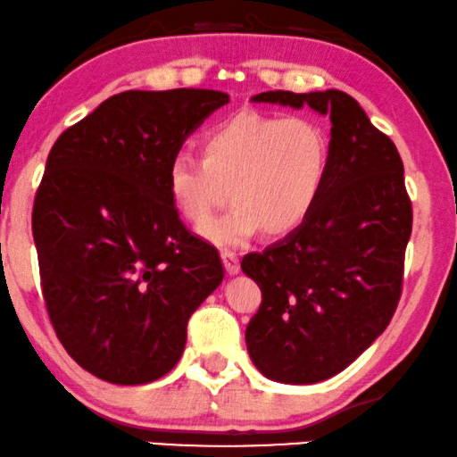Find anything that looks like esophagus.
<instances>
[{
  "label": "esophagus",
  "mask_w": 457,
  "mask_h": 457,
  "mask_svg": "<svg viewBox=\"0 0 457 457\" xmlns=\"http://www.w3.org/2000/svg\"><path fill=\"white\" fill-rule=\"evenodd\" d=\"M221 259H223V265H225V271H228L229 276H236L240 271V263H238V255L232 251H223L221 253Z\"/></svg>",
  "instance_id": "obj_1"
}]
</instances>
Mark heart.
I'll return each mask as SVG.
<instances>
[{
    "label": "heart",
    "mask_w": 457,
    "mask_h": 457,
    "mask_svg": "<svg viewBox=\"0 0 457 457\" xmlns=\"http://www.w3.org/2000/svg\"><path fill=\"white\" fill-rule=\"evenodd\" d=\"M331 169V138L310 118L238 112L206 130L202 158L170 160L166 187L172 206L192 225L209 221L232 198L223 217L200 229L211 245L234 248L259 232L285 236L319 204Z\"/></svg>",
    "instance_id": "b5f03b06"
}]
</instances>
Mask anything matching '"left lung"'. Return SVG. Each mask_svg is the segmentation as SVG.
<instances>
[{
    "label": "left lung",
    "instance_id": "8db88e82",
    "mask_svg": "<svg viewBox=\"0 0 457 457\" xmlns=\"http://www.w3.org/2000/svg\"><path fill=\"white\" fill-rule=\"evenodd\" d=\"M253 103L308 105L331 120V169L312 215L242 259L263 302L246 327L253 365L280 384L344 371L390 325L411 236V200L395 143L342 90H270Z\"/></svg>",
    "mask_w": 457,
    "mask_h": 457
}]
</instances>
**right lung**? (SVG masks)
<instances>
[{
  "label": "right lung",
  "instance_id": "add662e5",
  "mask_svg": "<svg viewBox=\"0 0 457 457\" xmlns=\"http://www.w3.org/2000/svg\"><path fill=\"white\" fill-rule=\"evenodd\" d=\"M229 103L219 90H126L56 138L33 204L44 302L69 356L105 382L149 384L177 365L187 320L223 280L187 232L166 172Z\"/></svg>",
  "mask_w": 457,
  "mask_h": 457
}]
</instances>
